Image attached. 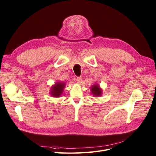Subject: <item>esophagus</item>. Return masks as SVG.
Returning <instances> with one entry per match:
<instances>
[{
	"mask_svg": "<svg viewBox=\"0 0 156 156\" xmlns=\"http://www.w3.org/2000/svg\"><path fill=\"white\" fill-rule=\"evenodd\" d=\"M82 77H78L76 78V81L77 82V83H80L81 81H82Z\"/></svg>",
	"mask_w": 156,
	"mask_h": 156,
	"instance_id": "34e87169",
	"label": "esophagus"
}]
</instances>
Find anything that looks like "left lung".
I'll list each match as a JSON object with an SVG mask.
<instances>
[{
  "mask_svg": "<svg viewBox=\"0 0 156 156\" xmlns=\"http://www.w3.org/2000/svg\"><path fill=\"white\" fill-rule=\"evenodd\" d=\"M102 89L100 87L99 84H95L93 85L90 87V92L91 94L93 95L94 97H99L102 95Z\"/></svg>",
  "mask_w": 156,
  "mask_h": 156,
  "instance_id": "obj_1",
  "label": "left lung"
}]
</instances>
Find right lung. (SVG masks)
<instances>
[{"label":"right lung","instance_id":"1","mask_svg":"<svg viewBox=\"0 0 156 156\" xmlns=\"http://www.w3.org/2000/svg\"><path fill=\"white\" fill-rule=\"evenodd\" d=\"M66 85V84L65 82L57 81V82H55L54 85H52L50 90L51 96L53 98L60 97L63 92Z\"/></svg>","mask_w":156,"mask_h":156}]
</instances>
